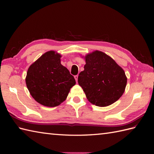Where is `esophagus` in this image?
Masks as SVG:
<instances>
[{"mask_svg": "<svg viewBox=\"0 0 154 154\" xmlns=\"http://www.w3.org/2000/svg\"><path fill=\"white\" fill-rule=\"evenodd\" d=\"M78 75L74 76V79H75V80H76V83L78 82Z\"/></svg>", "mask_w": 154, "mask_h": 154, "instance_id": "esophagus-1", "label": "esophagus"}]
</instances>
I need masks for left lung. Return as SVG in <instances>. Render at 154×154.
I'll use <instances>...</instances> for the list:
<instances>
[{
	"instance_id": "obj_1",
	"label": "left lung",
	"mask_w": 154,
	"mask_h": 154,
	"mask_svg": "<svg viewBox=\"0 0 154 154\" xmlns=\"http://www.w3.org/2000/svg\"><path fill=\"white\" fill-rule=\"evenodd\" d=\"M84 59V71L79 74L78 82L88 101L103 107L118 101L123 94L127 83L124 70L100 51L86 54Z\"/></svg>"
}]
</instances>
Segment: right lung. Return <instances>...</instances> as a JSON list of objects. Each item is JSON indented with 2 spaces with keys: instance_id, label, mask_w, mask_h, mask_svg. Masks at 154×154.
<instances>
[{
  "instance_id": "right-lung-1",
  "label": "right lung",
  "mask_w": 154,
  "mask_h": 154,
  "mask_svg": "<svg viewBox=\"0 0 154 154\" xmlns=\"http://www.w3.org/2000/svg\"><path fill=\"white\" fill-rule=\"evenodd\" d=\"M61 57L54 51H48L27 70L26 86L35 100L44 106L54 107L61 104L76 84L74 76L61 64Z\"/></svg>"
}]
</instances>
